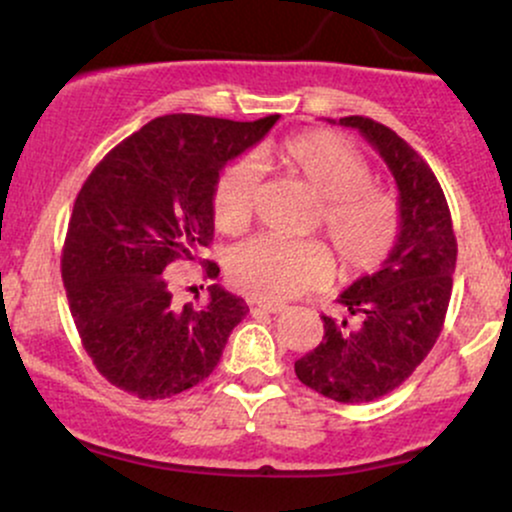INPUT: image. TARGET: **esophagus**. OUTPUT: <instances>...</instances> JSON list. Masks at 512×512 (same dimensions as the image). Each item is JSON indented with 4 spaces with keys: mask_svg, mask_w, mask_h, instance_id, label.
<instances>
[{
    "mask_svg": "<svg viewBox=\"0 0 512 512\" xmlns=\"http://www.w3.org/2000/svg\"><path fill=\"white\" fill-rule=\"evenodd\" d=\"M255 305V310H264V313H281V310H286L284 303H262V301H252Z\"/></svg>",
    "mask_w": 512,
    "mask_h": 512,
    "instance_id": "34e87169",
    "label": "esophagus"
}]
</instances>
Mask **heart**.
Here are the masks:
<instances>
[{
    "label": "heart",
    "mask_w": 512,
    "mask_h": 512,
    "mask_svg": "<svg viewBox=\"0 0 512 512\" xmlns=\"http://www.w3.org/2000/svg\"><path fill=\"white\" fill-rule=\"evenodd\" d=\"M320 202V221L339 260L351 272H366L390 252L399 231L395 197L370 182V166L349 142L332 132H308L272 151ZM260 192V168L240 158L223 170L214 190V219L223 233L248 226ZM233 284L257 301L279 303L327 284L332 255L317 240L257 236L233 250Z\"/></svg>",
    "instance_id": "heart-1"
}]
</instances>
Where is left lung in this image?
Returning <instances> with one entry per match:
<instances>
[{
    "label": "left lung",
    "mask_w": 512,
    "mask_h": 512,
    "mask_svg": "<svg viewBox=\"0 0 512 512\" xmlns=\"http://www.w3.org/2000/svg\"><path fill=\"white\" fill-rule=\"evenodd\" d=\"M383 156L399 190V233L383 267L339 296L346 313L327 317L325 337L296 361L303 385L334 402L387 395L414 373L443 330L457 240L448 202L428 163L390 127L370 117H339Z\"/></svg>",
    "instance_id": "left-lung-1"
}]
</instances>
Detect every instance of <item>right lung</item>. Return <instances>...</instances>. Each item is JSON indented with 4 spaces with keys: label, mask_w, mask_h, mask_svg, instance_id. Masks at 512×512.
I'll return each instance as SVG.
<instances>
[{
    "label": "right lung",
    "mask_w": 512,
    "mask_h": 512,
    "mask_svg": "<svg viewBox=\"0 0 512 512\" xmlns=\"http://www.w3.org/2000/svg\"><path fill=\"white\" fill-rule=\"evenodd\" d=\"M276 120L156 117L86 178L64 238L62 281L81 344L108 383L166 399L216 368L248 303L211 284L202 305H180L166 269L209 248L221 168ZM199 264L207 279L219 276L216 262Z\"/></svg>",
    "instance_id": "right-lung-1"
}]
</instances>
